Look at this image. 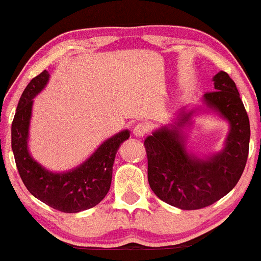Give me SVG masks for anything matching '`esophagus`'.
<instances>
[{
  "mask_svg": "<svg viewBox=\"0 0 261 261\" xmlns=\"http://www.w3.org/2000/svg\"><path fill=\"white\" fill-rule=\"evenodd\" d=\"M148 130L149 126L146 122H139V124H136L134 126V135L136 137H142L148 133Z\"/></svg>",
  "mask_w": 261,
  "mask_h": 261,
  "instance_id": "obj_1",
  "label": "esophagus"
}]
</instances>
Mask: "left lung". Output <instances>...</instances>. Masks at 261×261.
<instances>
[{"mask_svg": "<svg viewBox=\"0 0 261 261\" xmlns=\"http://www.w3.org/2000/svg\"><path fill=\"white\" fill-rule=\"evenodd\" d=\"M215 91L203 95L206 106L230 124L226 147L208 160L190 155L179 127L191 113L172 125L146 137L147 176L152 191L162 201L181 210H199L212 205L229 193L241 179L248 160L250 125L236 83L228 73L214 77Z\"/></svg>", "mask_w": 261, "mask_h": 261, "instance_id": "obj_1", "label": "left lung"}]
</instances>
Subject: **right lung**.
I'll list each match as a JSON object with an SVG mask.
<instances>
[{"instance_id": "right-lung-1", "label": "right lung", "mask_w": 261, "mask_h": 261, "mask_svg": "<svg viewBox=\"0 0 261 261\" xmlns=\"http://www.w3.org/2000/svg\"><path fill=\"white\" fill-rule=\"evenodd\" d=\"M47 80L49 72L44 70L23 91L12 122V151L18 173L29 193L50 207L74 214L94 207L106 197L112 184L116 151L130 134L125 130L107 140L85 163L70 172L51 173L44 169L31 157L27 142L33 98Z\"/></svg>"}]
</instances>
